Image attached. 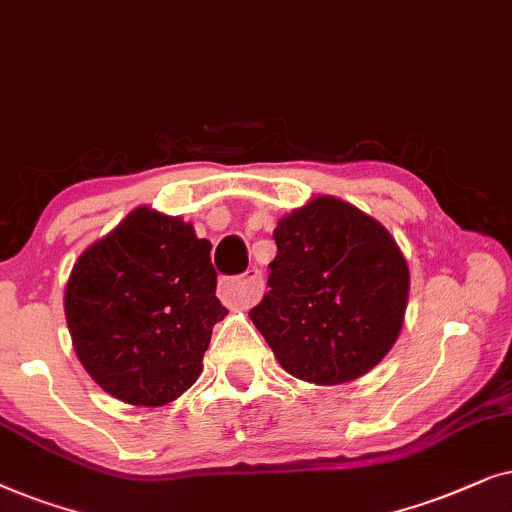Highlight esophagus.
I'll return each mask as SVG.
<instances>
[{
    "label": "esophagus",
    "instance_id": "obj_1",
    "mask_svg": "<svg viewBox=\"0 0 512 512\" xmlns=\"http://www.w3.org/2000/svg\"><path fill=\"white\" fill-rule=\"evenodd\" d=\"M264 292L262 274L257 269H250L245 278H227L220 283V299L234 309H250L252 304L260 302Z\"/></svg>",
    "mask_w": 512,
    "mask_h": 512
}]
</instances>
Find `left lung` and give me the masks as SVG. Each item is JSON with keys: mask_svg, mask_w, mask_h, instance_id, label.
Returning <instances> with one entry per match:
<instances>
[{"mask_svg": "<svg viewBox=\"0 0 512 512\" xmlns=\"http://www.w3.org/2000/svg\"><path fill=\"white\" fill-rule=\"evenodd\" d=\"M269 292L250 320L285 372L337 386L377 367L405 323L410 269L384 224L316 196L274 229Z\"/></svg>", "mask_w": 512, "mask_h": 512, "instance_id": "8db88e82", "label": "left lung"}]
</instances>
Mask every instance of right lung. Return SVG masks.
<instances>
[{
	"mask_svg": "<svg viewBox=\"0 0 512 512\" xmlns=\"http://www.w3.org/2000/svg\"><path fill=\"white\" fill-rule=\"evenodd\" d=\"M210 241L182 217L140 206L88 245L65 288L72 346L102 391L135 407H161L199 379L213 325Z\"/></svg>",
	"mask_w": 512,
	"mask_h": 512,
	"instance_id": "1",
	"label": "right lung"
}]
</instances>
